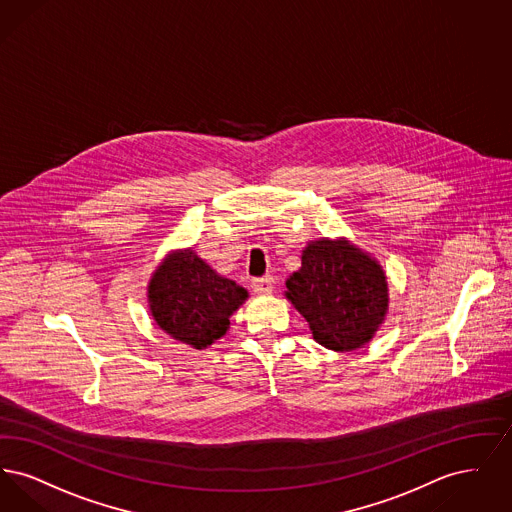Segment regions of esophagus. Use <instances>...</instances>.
Instances as JSON below:
<instances>
[{
    "mask_svg": "<svg viewBox=\"0 0 512 512\" xmlns=\"http://www.w3.org/2000/svg\"><path fill=\"white\" fill-rule=\"evenodd\" d=\"M251 288H253V292L259 293V295H268V293H272L274 280H272V276L255 278V280H253V284H251Z\"/></svg>",
    "mask_w": 512,
    "mask_h": 512,
    "instance_id": "1",
    "label": "esophagus"
}]
</instances>
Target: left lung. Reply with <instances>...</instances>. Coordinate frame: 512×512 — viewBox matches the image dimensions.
Wrapping results in <instances>:
<instances>
[{"instance_id":"left-lung-1","label":"left lung","mask_w":512,"mask_h":512,"mask_svg":"<svg viewBox=\"0 0 512 512\" xmlns=\"http://www.w3.org/2000/svg\"><path fill=\"white\" fill-rule=\"evenodd\" d=\"M284 295L309 322L315 341L332 351L365 347L390 309L384 268L347 238L305 245L301 268L288 276Z\"/></svg>"}]
</instances>
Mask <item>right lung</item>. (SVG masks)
Instances as JSON below:
<instances>
[{"label":"right lung","mask_w":512,"mask_h":512,"mask_svg":"<svg viewBox=\"0 0 512 512\" xmlns=\"http://www.w3.org/2000/svg\"><path fill=\"white\" fill-rule=\"evenodd\" d=\"M249 293L209 267L194 247L171 251L147 282V305L155 324L172 340L207 349L220 340L230 317Z\"/></svg>","instance_id":"obj_1"}]
</instances>
